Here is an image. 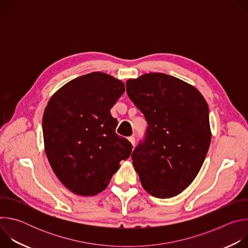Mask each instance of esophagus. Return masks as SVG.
I'll use <instances>...</instances> for the list:
<instances>
[{"mask_svg": "<svg viewBox=\"0 0 248 248\" xmlns=\"http://www.w3.org/2000/svg\"><path fill=\"white\" fill-rule=\"evenodd\" d=\"M128 140H129V142L132 144V146H134V145H135V138H134L133 136L128 137Z\"/></svg>", "mask_w": 248, "mask_h": 248, "instance_id": "obj_1", "label": "esophagus"}]
</instances>
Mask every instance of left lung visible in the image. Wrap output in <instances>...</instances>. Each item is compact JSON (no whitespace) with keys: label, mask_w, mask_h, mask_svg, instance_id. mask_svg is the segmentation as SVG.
I'll return each mask as SVG.
<instances>
[{"label":"left lung","mask_w":248,"mask_h":248,"mask_svg":"<svg viewBox=\"0 0 248 248\" xmlns=\"http://www.w3.org/2000/svg\"><path fill=\"white\" fill-rule=\"evenodd\" d=\"M125 85L148 124L131 155L141 185L158 198L178 195L196 178L210 146L208 105L196 88L165 74Z\"/></svg>","instance_id":"8db88e82"}]
</instances>
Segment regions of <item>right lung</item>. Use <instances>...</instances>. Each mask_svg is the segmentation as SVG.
Returning <instances> with one entry per match:
<instances>
[{
	"mask_svg": "<svg viewBox=\"0 0 248 248\" xmlns=\"http://www.w3.org/2000/svg\"><path fill=\"white\" fill-rule=\"evenodd\" d=\"M124 84L91 73L63 85L50 99L43 116L45 152L62 184L73 192L95 195L108 186L132 145L116 133L110 110Z\"/></svg>",
	"mask_w": 248,
	"mask_h": 248,
	"instance_id": "1",
	"label": "right lung"
}]
</instances>
